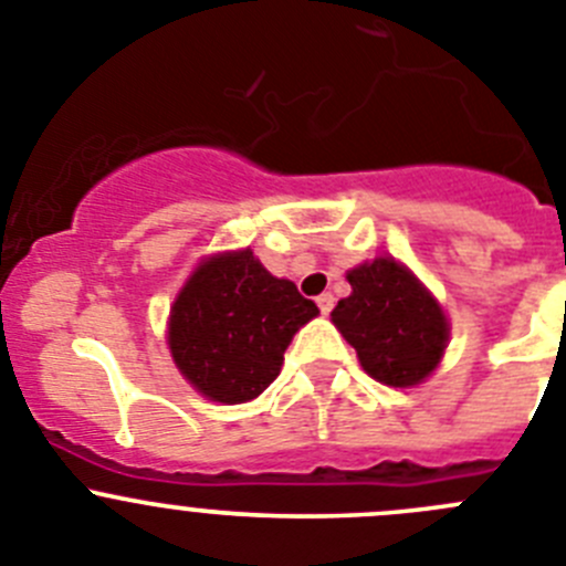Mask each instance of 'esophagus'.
<instances>
[{"instance_id": "34e87169", "label": "esophagus", "mask_w": 566, "mask_h": 566, "mask_svg": "<svg viewBox=\"0 0 566 566\" xmlns=\"http://www.w3.org/2000/svg\"><path fill=\"white\" fill-rule=\"evenodd\" d=\"M334 303H336L334 294H328V292L319 294V297H317V305H319V311H323V314H331V308H334Z\"/></svg>"}]
</instances>
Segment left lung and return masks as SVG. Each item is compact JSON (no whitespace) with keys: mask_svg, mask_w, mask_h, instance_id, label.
<instances>
[{"mask_svg":"<svg viewBox=\"0 0 566 566\" xmlns=\"http://www.w3.org/2000/svg\"><path fill=\"white\" fill-rule=\"evenodd\" d=\"M350 297L331 319L356 347L361 367L376 381L412 387L438 367L449 325L432 294L392 258H378L347 272Z\"/></svg>","mask_w":566,"mask_h":566,"instance_id":"obj_1","label":"left lung"}]
</instances>
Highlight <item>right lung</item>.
<instances>
[{
	"label": "right lung",
	"instance_id": "add662e5",
	"mask_svg": "<svg viewBox=\"0 0 566 566\" xmlns=\"http://www.w3.org/2000/svg\"><path fill=\"white\" fill-rule=\"evenodd\" d=\"M292 280H277L255 255L227 252L201 263L170 308L168 345L181 376L201 396L243 403L277 378L292 336L317 317Z\"/></svg>",
	"mask_w": 566,
	"mask_h": 566
}]
</instances>
